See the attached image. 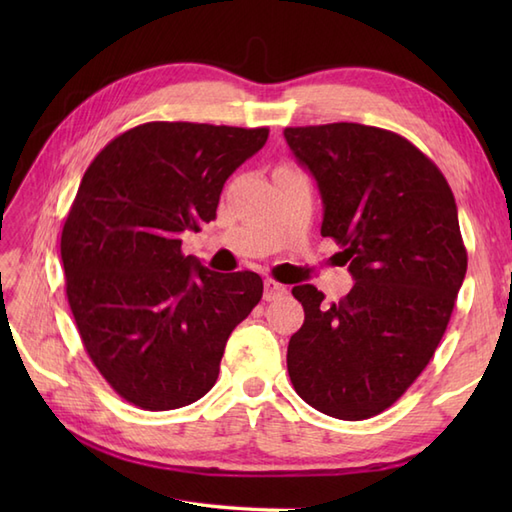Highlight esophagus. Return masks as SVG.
<instances>
[{
	"instance_id": "obj_1",
	"label": "esophagus",
	"mask_w": 512,
	"mask_h": 512,
	"mask_svg": "<svg viewBox=\"0 0 512 512\" xmlns=\"http://www.w3.org/2000/svg\"><path fill=\"white\" fill-rule=\"evenodd\" d=\"M284 295H288V286L279 284V281H275V279L264 281V299L266 301H275V299H281Z\"/></svg>"
}]
</instances>
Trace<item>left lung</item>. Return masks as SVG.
Wrapping results in <instances>:
<instances>
[{
    "instance_id": "8db88e82",
    "label": "left lung",
    "mask_w": 512,
    "mask_h": 512,
    "mask_svg": "<svg viewBox=\"0 0 512 512\" xmlns=\"http://www.w3.org/2000/svg\"><path fill=\"white\" fill-rule=\"evenodd\" d=\"M286 143L321 191V235L354 277L328 303L292 288L306 321L290 336L288 374L310 407L367 420L394 405L429 365L466 275L447 178L407 138L380 127H286Z\"/></svg>"
}]
</instances>
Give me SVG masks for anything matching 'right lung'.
<instances>
[{"instance_id":"right-lung-1","label":"right lung","mask_w":512,"mask_h":512,"mask_svg":"<svg viewBox=\"0 0 512 512\" xmlns=\"http://www.w3.org/2000/svg\"><path fill=\"white\" fill-rule=\"evenodd\" d=\"M266 140L268 127L156 121L85 171L61 233L65 295L94 367L140 409L200 400L262 299L257 273H213L180 235L215 220L224 182Z\"/></svg>"}]
</instances>
